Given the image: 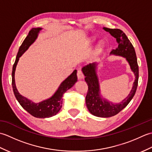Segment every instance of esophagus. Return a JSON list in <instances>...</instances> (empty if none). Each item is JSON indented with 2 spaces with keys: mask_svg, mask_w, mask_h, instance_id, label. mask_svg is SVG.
<instances>
[{
  "mask_svg": "<svg viewBox=\"0 0 152 152\" xmlns=\"http://www.w3.org/2000/svg\"><path fill=\"white\" fill-rule=\"evenodd\" d=\"M77 76H78V78L79 80H82L84 78V76H83L81 69H78V70H77Z\"/></svg>",
  "mask_w": 152,
  "mask_h": 152,
  "instance_id": "1",
  "label": "esophagus"
}]
</instances>
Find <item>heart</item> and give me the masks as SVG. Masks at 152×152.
<instances>
[{"label":"heart","instance_id":"heart-1","mask_svg":"<svg viewBox=\"0 0 152 152\" xmlns=\"http://www.w3.org/2000/svg\"><path fill=\"white\" fill-rule=\"evenodd\" d=\"M102 47L100 46L99 47V48H98V51H101L102 50Z\"/></svg>","mask_w":152,"mask_h":152}]
</instances>
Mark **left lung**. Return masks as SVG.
Masks as SVG:
<instances>
[{"label":"left lung","mask_w":152,"mask_h":152,"mask_svg":"<svg viewBox=\"0 0 152 152\" xmlns=\"http://www.w3.org/2000/svg\"><path fill=\"white\" fill-rule=\"evenodd\" d=\"M112 37L116 38L118 46L113 50L110 54L125 57L128 61L132 71L134 72L135 80L133 86L129 95L119 104H112L102 99L100 95V88L98 77L96 72V63H91L82 68L85 81L88 86V91L86 97L87 107L91 114L97 117L109 118L116 115L127 106L133 99L137 91L138 81V65L134 48L127 37L121 30L118 28L103 27Z\"/></svg>","instance_id":"8db88e82"}]
</instances>
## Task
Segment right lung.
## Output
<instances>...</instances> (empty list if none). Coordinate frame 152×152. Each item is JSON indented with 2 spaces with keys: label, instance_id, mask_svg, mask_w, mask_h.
Listing matches in <instances>:
<instances>
[{
  "label": "right lung",
  "instance_id": "right-lung-1",
  "mask_svg": "<svg viewBox=\"0 0 152 152\" xmlns=\"http://www.w3.org/2000/svg\"><path fill=\"white\" fill-rule=\"evenodd\" d=\"M41 29L42 28H32L28 33L27 37L25 38L24 41L23 42L20 48H19L15 63L13 65L12 84L13 91H14L16 99L18 100L19 104L25 110L35 118H50L51 116L56 115L60 110V109L62 107L63 95L68 89L72 88L74 85V83L77 82V70H74L73 72L61 83L59 88L57 90V91L54 93V95L50 99L45 100V101L38 103H34L19 94L17 88H16L14 79L16 66H17L19 57L23 54L25 51L28 49V47L37 39L38 33Z\"/></svg>",
  "mask_w": 152,
  "mask_h": 152
}]
</instances>
